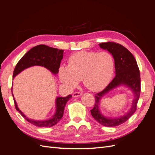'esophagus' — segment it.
<instances>
[{
    "label": "esophagus",
    "instance_id": "34e87169",
    "mask_svg": "<svg viewBox=\"0 0 155 155\" xmlns=\"http://www.w3.org/2000/svg\"><path fill=\"white\" fill-rule=\"evenodd\" d=\"M81 94H82V93L80 92H76L73 94V97H79V96H81Z\"/></svg>",
    "mask_w": 155,
    "mask_h": 155
}]
</instances>
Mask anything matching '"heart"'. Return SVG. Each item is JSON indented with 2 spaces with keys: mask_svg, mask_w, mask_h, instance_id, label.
<instances>
[{
  "mask_svg": "<svg viewBox=\"0 0 155 155\" xmlns=\"http://www.w3.org/2000/svg\"><path fill=\"white\" fill-rule=\"evenodd\" d=\"M114 71V61L110 53L81 51L70 56L67 66L59 67L58 75L68 88H73L82 79L86 87L98 91L110 81Z\"/></svg>",
  "mask_w": 155,
  "mask_h": 155,
  "instance_id": "heart-1",
  "label": "heart"
}]
</instances>
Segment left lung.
<instances>
[{"label":"left lung","instance_id":"1","mask_svg":"<svg viewBox=\"0 0 155 155\" xmlns=\"http://www.w3.org/2000/svg\"><path fill=\"white\" fill-rule=\"evenodd\" d=\"M99 45L101 48L107 50L113 56L116 76L104 90L96 94L94 107L91 112L93 118L102 125L114 127L125 122L137 110L141 87L140 70L133 55L122 45L113 42L102 43ZM121 85L129 87L134 94L132 105L130 110L124 115L115 118H108L103 115L100 112V101L105 94Z\"/></svg>","mask_w":155,"mask_h":155}]
</instances>
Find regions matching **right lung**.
Instances as JSON below:
<instances>
[{"label": "right lung", "instance_id": "obj_1", "mask_svg": "<svg viewBox=\"0 0 155 155\" xmlns=\"http://www.w3.org/2000/svg\"><path fill=\"white\" fill-rule=\"evenodd\" d=\"M63 50H59L50 47L45 45H37L30 49L19 60L14 69L13 77H15L23 70L34 66H41L49 70L53 74H58L61 64V61L63 58ZM16 110L30 122L39 127H52L61 120L63 116L64 110L67 101L72 96L68 95L67 97H57L55 100V112L51 118L46 120H34L26 117L25 114L18 109L17 102L14 99Z\"/></svg>", "mask_w": 155, "mask_h": 155}]
</instances>
